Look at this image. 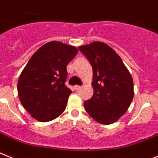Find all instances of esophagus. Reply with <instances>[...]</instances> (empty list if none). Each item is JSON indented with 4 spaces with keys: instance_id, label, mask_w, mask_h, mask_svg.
I'll return each mask as SVG.
<instances>
[{
    "instance_id": "esophagus-1",
    "label": "esophagus",
    "mask_w": 158,
    "mask_h": 158,
    "mask_svg": "<svg viewBox=\"0 0 158 158\" xmlns=\"http://www.w3.org/2000/svg\"><path fill=\"white\" fill-rule=\"evenodd\" d=\"M74 88H75V89H76V90H78V89H79L81 88L80 86H78V85H76V86H74Z\"/></svg>"
}]
</instances>
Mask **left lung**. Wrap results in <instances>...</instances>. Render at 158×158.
Segmentation results:
<instances>
[{
	"mask_svg": "<svg viewBox=\"0 0 158 158\" xmlns=\"http://www.w3.org/2000/svg\"><path fill=\"white\" fill-rule=\"evenodd\" d=\"M93 69L94 94L84 102L88 114L102 124L117 121L134 98L133 79L121 58L107 44L94 42L79 47Z\"/></svg>",
	"mask_w": 158,
	"mask_h": 158,
	"instance_id": "8db88e82",
	"label": "left lung"
}]
</instances>
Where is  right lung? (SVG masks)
<instances>
[{"mask_svg":"<svg viewBox=\"0 0 158 158\" xmlns=\"http://www.w3.org/2000/svg\"><path fill=\"white\" fill-rule=\"evenodd\" d=\"M77 53L75 46L52 41L29 60L19 76L17 89L21 104L34 119L50 121L64 111L72 93L64 84L67 65Z\"/></svg>","mask_w":158,"mask_h":158,"instance_id":"obj_1","label":"right lung"}]
</instances>
